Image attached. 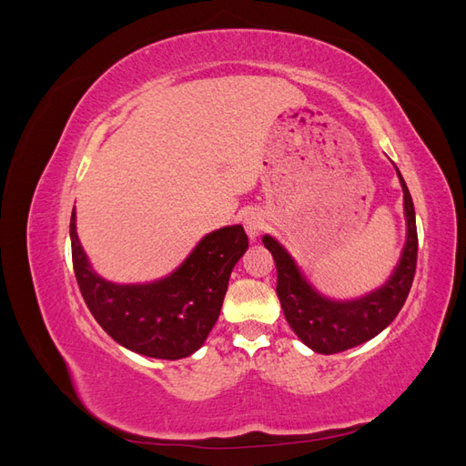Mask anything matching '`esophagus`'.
<instances>
[{
	"mask_svg": "<svg viewBox=\"0 0 466 466\" xmlns=\"http://www.w3.org/2000/svg\"><path fill=\"white\" fill-rule=\"evenodd\" d=\"M243 225H245L247 235L250 238H257L264 229V218H262L260 211H257V209L247 211L245 218H243Z\"/></svg>",
	"mask_w": 466,
	"mask_h": 466,
	"instance_id": "esophagus-1",
	"label": "esophagus"
}]
</instances>
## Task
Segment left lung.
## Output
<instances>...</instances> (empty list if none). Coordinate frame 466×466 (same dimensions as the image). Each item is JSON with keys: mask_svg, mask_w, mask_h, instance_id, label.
<instances>
[{"mask_svg": "<svg viewBox=\"0 0 466 466\" xmlns=\"http://www.w3.org/2000/svg\"><path fill=\"white\" fill-rule=\"evenodd\" d=\"M402 192L408 237L397 270L387 284L365 298L354 301H332L322 298L301 276L288 250L270 235L262 237L264 247L272 252L278 272L276 293L281 309L293 332L299 340L319 354H338L363 342L371 340L380 330H385L402 309L410 293L416 258H418V231L412 196L397 168Z\"/></svg>", "mask_w": 466, "mask_h": 466, "instance_id": "8db88e82", "label": "left lung"}]
</instances>
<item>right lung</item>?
<instances>
[{"label": "right lung", "mask_w": 466, "mask_h": 466, "mask_svg": "<svg viewBox=\"0 0 466 466\" xmlns=\"http://www.w3.org/2000/svg\"><path fill=\"white\" fill-rule=\"evenodd\" d=\"M72 260L91 315L118 344L142 356L180 360L194 354L219 317L229 276L248 248L241 225L206 235L177 272L153 284L118 286L93 272L69 221Z\"/></svg>", "instance_id": "add662e5"}]
</instances>
